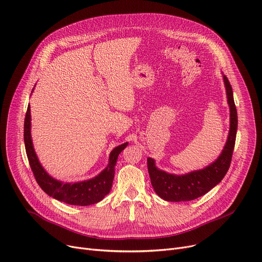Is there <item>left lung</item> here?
Masks as SVG:
<instances>
[{"instance_id":"left-lung-1","label":"left lung","mask_w":262,"mask_h":262,"mask_svg":"<svg viewBox=\"0 0 262 262\" xmlns=\"http://www.w3.org/2000/svg\"><path fill=\"white\" fill-rule=\"evenodd\" d=\"M224 82L230 106V131L225 148L215 162L205 169L184 175H174L156 168L153 158L147 159L152 187L159 197L167 201H189L205 195L223 180L230 168L238 119L232 86L226 75H224Z\"/></svg>"}]
</instances>
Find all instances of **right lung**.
Returning <instances> with one entry per match:
<instances>
[{"label":"right lung","instance_id":"add662e5","mask_svg":"<svg viewBox=\"0 0 262 262\" xmlns=\"http://www.w3.org/2000/svg\"><path fill=\"white\" fill-rule=\"evenodd\" d=\"M30 119V106H28L24 123V143L30 168L36 183L42 190L49 196L72 206H90L102 200L111 190L117 157L128 146V143L120 145L111 151L107 168L94 178L74 184L62 183L52 178L39 164L32 146Z\"/></svg>","mask_w":262,"mask_h":262}]
</instances>
